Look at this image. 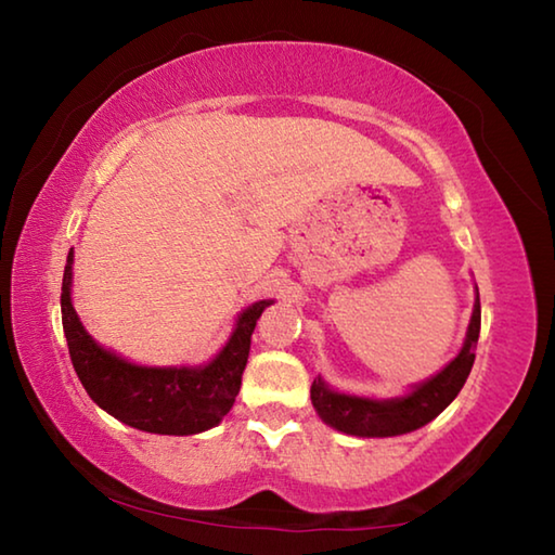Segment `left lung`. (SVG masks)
<instances>
[{"instance_id":"left-lung-1","label":"left lung","mask_w":555,"mask_h":555,"mask_svg":"<svg viewBox=\"0 0 555 555\" xmlns=\"http://www.w3.org/2000/svg\"><path fill=\"white\" fill-rule=\"evenodd\" d=\"M480 294L475 300L473 321L467 327V340L463 350L448 367L436 374L434 379L418 384L409 397L391 401H372L360 397H345V393L331 391L321 379L313 382L311 399L315 411L321 413L325 424L350 436H401L416 430L434 421L450 401L463 389L469 370L475 362V347L480 337Z\"/></svg>"}]
</instances>
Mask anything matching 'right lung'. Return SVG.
Wrapping results in <instances>:
<instances>
[{
  "label": "right lung",
  "mask_w": 555,
  "mask_h": 555,
  "mask_svg": "<svg viewBox=\"0 0 555 555\" xmlns=\"http://www.w3.org/2000/svg\"><path fill=\"white\" fill-rule=\"evenodd\" d=\"M73 251L63 271L61 315L75 372L90 399L121 424L162 436H191L218 426L232 409L247 367L251 333L269 300L249 306L224 350L198 370L137 367L92 340L70 304Z\"/></svg>",
  "instance_id": "add662e5"
}]
</instances>
